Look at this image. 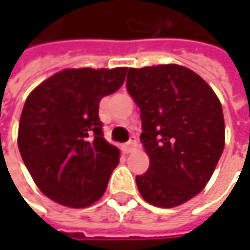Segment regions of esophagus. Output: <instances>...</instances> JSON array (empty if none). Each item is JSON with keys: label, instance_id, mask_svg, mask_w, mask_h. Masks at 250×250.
<instances>
[{"label": "esophagus", "instance_id": "34e87169", "mask_svg": "<svg viewBox=\"0 0 250 250\" xmlns=\"http://www.w3.org/2000/svg\"><path fill=\"white\" fill-rule=\"evenodd\" d=\"M136 138L135 136H130V139L126 142V145H125V149H126V153H129V151H132V150L136 147Z\"/></svg>", "mask_w": 250, "mask_h": 250}]
</instances>
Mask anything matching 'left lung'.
I'll use <instances>...</instances> for the list:
<instances>
[{"label":"left lung","instance_id":"obj_1","mask_svg":"<svg viewBox=\"0 0 250 250\" xmlns=\"http://www.w3.org/2000/svg\"><path fill=\"white\" fill-rule=\"evenodd\" d=\"M126 90L140 108L149 169L136 177L142 197L175 207L206 187L224 150L221 103L197 73L168 63L129 68Z\"/></svg>","mask_w":250,"mask_h":250}]
</instances>
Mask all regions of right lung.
Masks as SVG:
<instances>
[{"instance_id":"1","label":"right lung","mask_w":250,"mask_h":250,"mask_svg":"<svg viewBox=\"0 0 250 250\" xmlns=\"http://www.w3.org/2000/svg\"><path fill=\"white\" fill-rule=\"evenodd\" d=\"M128 68L65 69L34 89L19 121L18 146L39 189L62 206H90L105 192L120 150L103 135L99 103Z\"/></svg>"}]
</instances>
